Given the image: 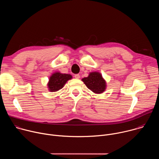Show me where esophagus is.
Returning a JSON list of instances; mask_svg holds the SVG:
<instances>
[{"instance_id": "obj_1", "label": "esophagus", "mask_w": 159, "mask_h": 159, "mask_svg": "<svg viewBox=\"0 0 159 159\" xmlns=\"http://www.w3.org/2000/svg\"><path fill=\"white\" fill-rule=\"evenodd\" d=\"M74 77H75V79H79L80 78V75H79V74H75V75H74Z\"/></svg>"}]
</instances>
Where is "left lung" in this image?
<instances>
[{
  "label": "left lung",
  "mask_w": 159,
  "mask_h": 159,
  "mask_svg": "<svg viewBox=\"0 0 159 159\" xmlns=\"http://www.w3.org/2000/svg\"><path fill=\"white\" fill-rule=\"evenodd\" d=\"M85 85L90 90L96 94L102 93L106 87V83L102 75L97 72L90 73L87 77L82 79Z\"/></svg>",
  "instance_id": "8db88e82"
}]
</instances>
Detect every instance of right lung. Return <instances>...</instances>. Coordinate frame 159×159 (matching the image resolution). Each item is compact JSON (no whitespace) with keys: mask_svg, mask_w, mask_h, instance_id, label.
<instances>
[{"mask_svg":"<svg viewBox=\"0 0 159 159\" xmlns=\"http://www.w3.org/2000/svg\"><path fill=\"white\" fill-rule=\"evenodd\" d=\"M72 76L70 74L55 72L49 79L48 84L49 90L51 92H57L62 89L66 82L71 79Z\"/></svg>","mask_w":159,"mask_h":159,"instance_id":"obj_1","label":"right lung"}]
</instances>
